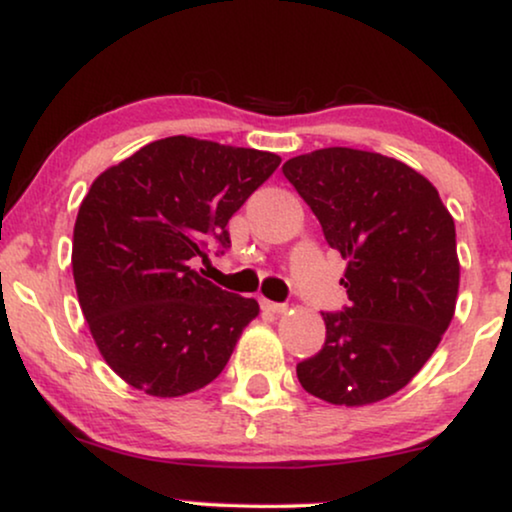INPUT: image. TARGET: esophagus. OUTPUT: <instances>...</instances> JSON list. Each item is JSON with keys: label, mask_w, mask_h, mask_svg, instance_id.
Segmentation results:
<instances>
[{"label": "esophagus", "mask_w": 512, "mask_h": 512, "mask_svg": "<svg viewBox=\"0 0 512 512\" xmlns=\"http://www.w3.org/2000/svg\"><path fill=\"white\" fill-rule=\"evenodd\" d=\"M262 309L269 313H285L288 311V304H278V302H269V299H262Z\"/></svg>", "instance_id": "34e87169"}]
</instances>
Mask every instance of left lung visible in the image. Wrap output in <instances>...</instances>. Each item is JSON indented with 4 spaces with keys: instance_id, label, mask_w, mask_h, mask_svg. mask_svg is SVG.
Wrapping results in <instances>:
<instances>
[{
    "instance_id": "obj_1",
    "label": "left lung",
    "mask_w": 512,
    "mask_h": 512,
    "mask_svg": "<svg viewBox=\"0 0 512 512\" xmlns=\"http://www.w3.org/2000/svg\"><path fill=\"white\" fill-rule=\"evenodd\" d=\"M283 175L349 262V306L323 313L325 344L297 365L299 384L332 405L379 403L410 384L452 323V215L424 175L377 152L316 149L285 161Z\"/></svg>"
}]
</instances>
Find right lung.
I'll list each match as a JSON object with an SVG mask.
<instances>
[{
    "label": "right lung",
    "mask_w": 512,
    "mask_h": 512,
    "mask_svg": "<svg viewBox=\"0 0 512 512\" xmlns=\"http://www.w3.org/2000/svg\"><path fill=\"white\" fill-rule=\"evenodd\" d=\"M281 156L173 135L95 177L79 206L72 274L105 363L126 384L177 398L210 384L260 313L196 274L208 245Z\"/></svg>",
    "instance_id": "right-lung-1"
}]
</instances>
